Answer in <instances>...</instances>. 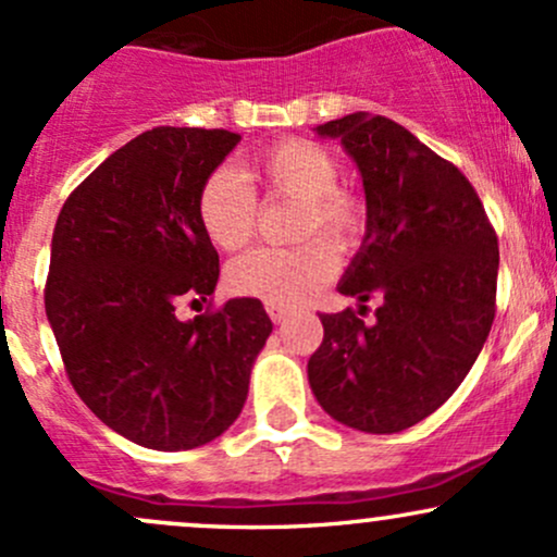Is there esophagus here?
Here are the masks:
<instances>
[{"label":"esophagus","mask_w":557,"mask_h":557,"mask_svg":"<svg viewBox=\"0 0 557 557\" xmlns=\"http://www.w3.org/2000/svg\"><path fill=\"white\" fill-rule=\"evenodd\" d=\"M267 311H269V317H272L274 325H280V322H285V320H288V314H290V309L277 307V304H267Z\"/></svg>","instance_id":"esophagus-1"}]
</instances>
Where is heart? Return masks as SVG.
Wrapping results in <instances>:
<instances>
[{
    "instance_id": "heart-1",
    "label": "heart",
    "mask_w": 557,
    "mask_h": 557,
    "mask_svg": "<svg viewBox=\"0 0 557 557\" xmlns=\"http://www.w3.org/2000/svg\"><path fill=\"white\" fill-rule=\"evenodd\" d=\"M250 174L277 195L301 200L298 235L322 232L335 248H351L364 230V206L338 185V161L311 139H285L250 161ZM259 216L253 187L235 169H216L198 193V219L209 240L222 250L250 243ZM335 256L327 243L296 248H256L230 264L227 283L240 296L277 307L301 304L333 277Z\"/></svg>"
}]
</instances>
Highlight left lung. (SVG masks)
Returning <instances> with one entry per match:
<instances>
[{
  "instance_id": "obj_1",
  "label": "left lung",
  "mask_w": 557,
  "mask_h": 557,
  "mask_svg": "<svg viewBox=\"0 0 557 557\" xmlns=\"http://www.w3.org/2000/svg\"><path fill=\"white\" fill-rule=\"evenodd\" d=\"M357 163L368 203L362 246L338 293L375 298V322L351 309L320 314L311 394L333 420L399 433L436 412L466 381L494 322L499 248L460 169L383 115L317 126Z\"/></svg>"
}]
</instances>
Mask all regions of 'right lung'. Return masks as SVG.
Instances as JSON below:
<instances>
[{"label":"right lung","instance_id":"obj_1","mask_svg":"<svg viewBox=\"0 0 557 557\" xmlns=\"http://www.w3.org/2000/svg\"><path fill=\"white\" fill-rule=\"evenodd\" d=\"M237 143L224 129L139 134L73 189L54 224L45 309L65 372L84 405L139 447L180 451L222 436L272 333L259 298L176 317L185 296L216 290L198 193Z\"/></svg>","mask_w":557,"mask_h":557}]
</instances>
